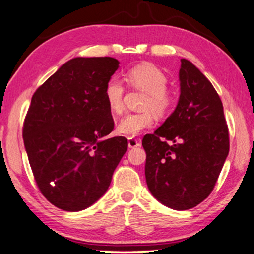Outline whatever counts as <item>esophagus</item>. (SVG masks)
Segmentation results:
<instances>
[{
  "label": "esophagus",
  "instance_id": "34e87169",
  "mask_svg": "<svg viewBox=\"0 0 254 254\" xmlns=\"http://www.w3.org/2000/svg\"><path fill=\"white\" fill-rule=\"evenodd\" d=\"M140 145V142L138 139L136 138H132V137H130V138H128V146H129L130 148H135L137 146H139Z\"/></svg>",
  "mask_w": 254,
  "mask_h": 254
}]
</instances>
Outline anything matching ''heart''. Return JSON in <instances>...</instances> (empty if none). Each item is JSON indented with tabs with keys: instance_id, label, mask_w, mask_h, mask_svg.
I'll return each instance as SVG.
<instances>
[{
	"instance_id": "1",
	"label": "heart",
	"mask_w": 254,
	"mask_h": 254,
	"mask_svg": "<svg viewBox=\"0 0 254 254\" xmlns=\"http://www.w3.org/2000/svg\"><path fill=\"white\" fill-rule=\"evenodd\" d=\"M127 80L134 88L144 90L148 93L143 105L145 110L125 115L117 125L119 134L134 137L154 125L155 116L153 111L159 116L166 115L171 110L174 100L172 94L166 90L168 77L154 65L143 64L135 66L127 72ZM124 92L123 83L117 77L112 76L107 81L103 89V97L108 108L112 112L119 114L123 111Z\"/></svg>"
}]
</instances>
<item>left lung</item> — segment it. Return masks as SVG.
I'll list each match as a JSON object with an SVG mask.
<instances>
[{"label": "left lung", "instance_id": "8db88e82", "mask_svg": "<svg viewBox=\"0 0 254 254\" xmlns=\"http://www.w3.org/2000/svg\"><path fill=\"white\" fill-rule=\"evenodd\" d=\"M177 108L160 128L144 136L145 177L151 193L163 205L187 210L213 191L230 151L222 100L188 60L179 70Z\"/></svg>", "mask_w": 254, "mask_h": 254}]
</instances>
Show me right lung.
<instances>
[{
	"instance_id": "obj_1",
	"label": "right lung",
	"mask_w": 254,
	"mask_h": 254,
	"mask_svg": "<svg viewBox=\"0 0 254 254\" xmlns=\"http://www.w3.org/2000/svg\"><path fill=\"white\" fill-rule=\"evenodd\" d=\"M119 67L112 57H76L31 98L23 142L40 192L66 211L88 208L106 193L127 151L125 137L105 139L114 119L103 89Z\"/></svg>"
}]
</instances>
